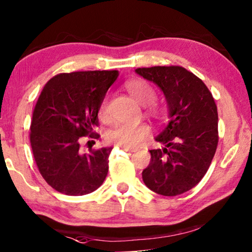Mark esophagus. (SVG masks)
Returning a JSON list of instances; mask_svg holds the SVG:
<instances>
[{"mask_svg":"<svg viewBox=\"0 0 252 252\" xmlns=\"http://www.w3.org/2000/svg\"><path fill=\"white\" fill-rule=\"evenodd\" d=\"M121 148L126 152H130V153H132V152L137 151V148H130V147H125V146H121Z\"/></svg>","mask_w":252,"mask_h":252,"instance_id":"esophagus-1","label":"esophagus"}]
</instances>
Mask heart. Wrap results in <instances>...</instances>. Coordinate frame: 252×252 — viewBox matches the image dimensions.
I'll return each instance as SVG.
<instances>
[{
    "mask_svg": "<svg viewBox=\"0 0 252 252\" xmlns=\"http://www.w3.org/2000/svg\"><path fill=\"white\" fill-rule=\"evenodd\" d=\"M126 90L132 97L136 99L137 102L140 105L147 106L148 111L153 115H160L162 113V109L158 107L157 105H153L152 102L157 98V92L153 89V87L150 83L144 80H132L126 84ZM100 115H106V108L105 105L102 106L100 109ZM150 130L146 126H126V125H120L116 126L111 129L106 134V139L109 143L119 145V146L125 147H134L139 145L145 138L148 136Z\"/></svg>",
    "mask_w": 252,
    "mask_h": 252,
    "instance_id": "b5f03b06",
    "label": "heart"
}]
</instances>
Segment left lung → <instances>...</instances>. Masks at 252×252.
Returning a JSON list of instances; mask_svg holds the SVG:
<instances>
[{
	"mask_svg": "<svg viewBox=\"0 0 252 252\" xmlns=\"http://www.w3.org/2000/svg\"><path fill=\"white\" fill-rule=\"evenodd\" d=\"M164 94L170 121L155 140L143 170L148 189L164 196L192 189L207 173L218 145V113L214 97L202 80L180 66L137 68Z\"/></svg>",
	"mask_w": 252,
	"mask_h": 252,
	"instance_id": "1",
	"label": "left lung"
}]
</instances>
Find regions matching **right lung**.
Here are the masks:
<instances>
[{
    "instance_id": "1",
    "label": "right lung",
    "mask_w": 252,
    "mask_h": 252,
    "mask_svg": "<svg viewBox=\"0 0 252 252\" xmlns=\"http://www.w3.org/2000/svg\"><path fill=\"white\" fill-rule=\"evenodd\" d=\"M118 70L58 74L48 81L33 112L31 146L45 182L66 195H86L104 183L112 147L80 153L81 137L98 138V112Z\"/></svg>"
}]
</instances>
